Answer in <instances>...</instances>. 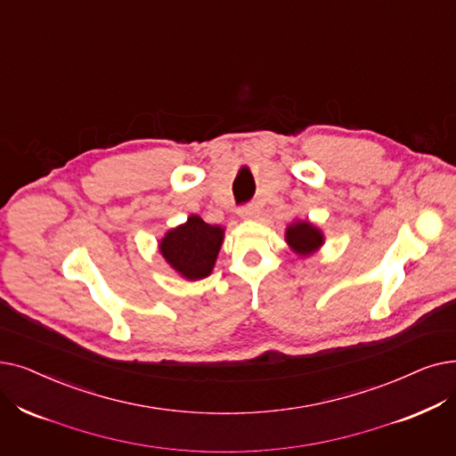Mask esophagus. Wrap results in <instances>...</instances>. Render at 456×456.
<instances>
[{"label":"esophagus","instance_id":"obj_1","mask_svg":"<svg viewBox=\"0 0 456 456\" xmlns=\"http://www.w3.org/2000/svg\"><path fill=\"white\" fill-rule=\"evenodd\" d=\"M239 214H240V217H244V220H253V217H256V214H259V207H256L255 203H248V205L240 207Z\"/></svg>","mask_w":456,"mask_h":456}]
</instances>
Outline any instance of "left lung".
I'll use <instances>...</instances> for the list:
<instances>
[{
	"instance_id": "1",
	"label": "left lung",
	"mask_w": 456,
	"mask_h": 456,
	"mask_svg": "<svg viewBox=\"0 0 456 456\" xmlns=\"http://www.w3.org/2000/svg\"><path fill=\"white\" fill-rule=\"evenodd\" d=\"M287 242L296 253L309 255L322 244V234L307 222H296L287 229Z\"/></svg>"
}]
</instances>
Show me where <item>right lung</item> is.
Returning <instances> with one entry per match:
<instances>
[{"mask_svg":"<svg viewBox=\"0 0 456 456\" xmlns=\"http://www.w3.org/2000/svg\"><path fill=\"white\" fill-rule=\"evenodd\" d=\"M222 240L224 231L220 227L205 224L200 216H191L184 225L166 234L160 251L166 261L188 280H203L212 272Z\"/></svg>","mask_w":456,"mask_h":456,"instance_id":"add662e5","label":"right lung"}]
</instances>
